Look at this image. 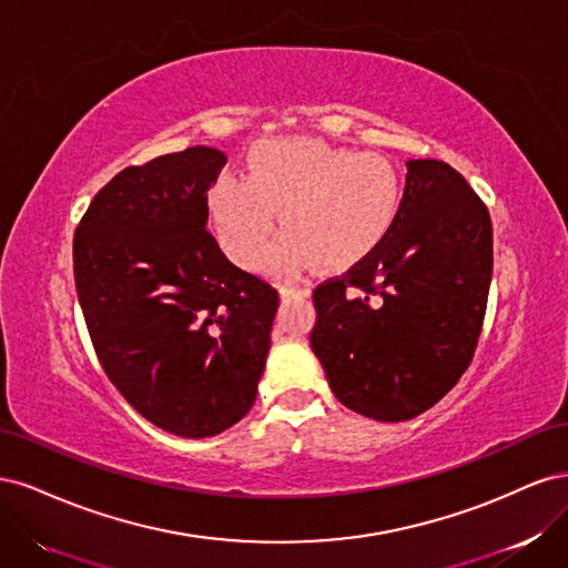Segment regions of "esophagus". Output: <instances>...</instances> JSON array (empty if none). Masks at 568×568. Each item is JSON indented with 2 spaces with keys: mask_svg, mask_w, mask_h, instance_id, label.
I'll return each mask as SVG.
<instances>
[{
  "mask_svg": "<svg viewBox=\"0 0 568 568\" xmlns=\"http://www.w3.org/2000/svg\"><path fill=\"white\" fill-rule=\"evenodd\" d=\"M280 294H282V298H307V296H311V291H307L305 286L282 284V286H280Z\"/></svg>",
  "mask_w": 568,
  "mask_h": 568,
  "instance_id": "1",
  "label": "esophagus"
}]
</instances>
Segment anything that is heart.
Segmentation results:
<instances>
[{
	"label": "heart",
	"mask_w": 568,
	"mask_h": 568,
	"mask_svg": "<svg viewBox=\"0 0 568 568\" xmlns=\"http://www.w3.org/2000/svg\"><path fill=\"white\" fill-rule=\"evenodd\" d=\"M400 205L403 175L390 159L305 136L257 142L242 178H217L205 196L217 244L244 270L261 267L274 213L284 232L274 263L338 272L384 242Z\"/></svg>",
	"instance_id": "b5f03b06"
}]
</instances>
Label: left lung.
Masks as SVG:
<instances>
[{"mask_svg": "<svg viewBox=\"0 0 568 568\" xmlns=\"http://www.w3.org/2000/svg\"><path fill=\"white\" fill-rule=\"evenodd\" d=\"M490 277L486 203L448 163L409 161L384 242L313 291L311 346L336 398L376 422L434 407L471 365Z\"/></svg>", "mask_w": 568, "mask_h": 568, "instance_id": "left-lung-1", "label": "left lung"}]
</instances>
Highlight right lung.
<instances>
[{"label":"right lung","mask_w":568,"mask_h":568,"mask_svg":"<svg viewBox=\"0 0 568 568\" xmlns=\"http://www.w3.org/2000/svg\"><path fill=\"white\" fill-rule=\"evenodd\" d=\"M227 156L189 146L104 184L73 239L78 301L111 384L163 432L205 438L248 415L280 294L205 230Z\"/></svg>","instance_id":"1"}]
</instances>
